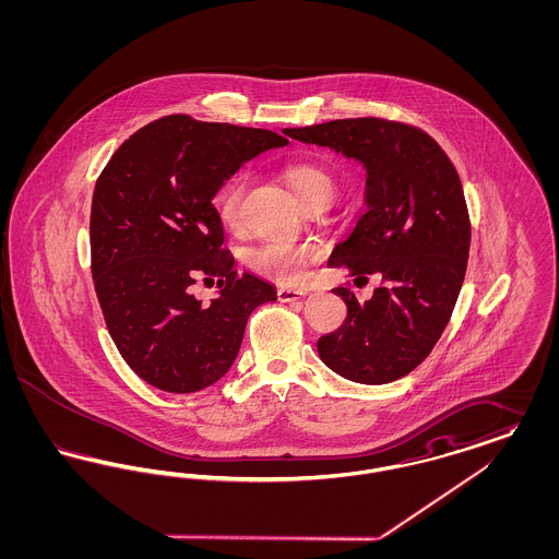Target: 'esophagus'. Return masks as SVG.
I'll return each instance as SVG.
<instances>
[{
  "mask_svg": "<svg viewBox=\"0 0 559 559\" xmlns=\"http://www.w3.org/2000/svg\"><path fill=\"white\" fill-rule=\"evenodd\" d=\"M278 301H285V304H292V301H299L301 297H306L308 293L304 289H292V287H278Z\"/></svg>",
  "mask_w": 559,
  "mask_h": 559,
  "instance_id": "obj_1",
  "label": "esophagus"
}]
</instances>
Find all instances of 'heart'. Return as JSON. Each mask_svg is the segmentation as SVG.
<instances>
[{
  "label": "heart",
  "mask_w": 559,
  "mask_h": 559,
  "mask_svg": "<svg viewBox=\"0 0 559 559\" xmlns=\"http://www.w3.org/2000/svg\"><path fill=\"white\" fill-rule=\"evenodd\" d=\"M293 192L301 201V205H308L312 201H333L335 197V182L333 178L317 165V163H293L285 171ZM247 188V178L237 176L228 187L222 190L217 199V212L219 219L228 230H237L242 215V197ZM320 247L312 242H293L285 239L262 240L255 247H249L245 251V264L270 281L283 283V285H301L312 267L320 260Z\"/></svg>",
  "instance_id": "heart-1"
}]
</instances>
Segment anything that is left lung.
Wrapping results in <instances>:
<instances>
[{
	"label": "left lung",
	"instance_id": "1",
	"mask_svg": "<svg viewBox=\"0 0 559 559\" xmlns=\"http://www.w3.org/2000/svg\"><path fill=\"white\" fill-rule=\"evenodd\" d=\"M285 133L329 146L367 169V210L331 253L349 276L379 274L371 299L333 289L347 306L322 335V362L358 383H390L417 369L451 320L461 292L472 222L461 178L429 133L381 117L335 119ZM369 281V278H367Z\"/></svg>",
	"mask_w": 559,
	"mask_h": 559
}]
</instances>
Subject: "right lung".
Instances as JSON below:
<instances>
[{
  "label": "right lung",
  "instance_id": "1",
  "mask_svg": "<svg viewBox=\"0 0 559 559\" xmlns=\"http://www.w3.org/2000/svg\"><path fill=\"white\" fill-rule=\"evenodd\" d=\"M289 144L270 130L167 115L132 133L96 180L92 278L108 333L140 379L199 392L233 367L249 314L274 287L237 274L212 199L245 160ZM197 280L221 295L203 307Z\"/></svg>",
  "mask_w": 559,
  "mask_h": 559
}]
</instances>
